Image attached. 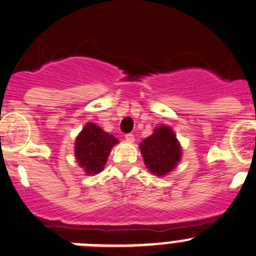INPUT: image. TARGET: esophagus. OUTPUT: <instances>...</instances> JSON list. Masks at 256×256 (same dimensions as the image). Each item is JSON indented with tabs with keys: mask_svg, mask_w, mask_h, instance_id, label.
<instances>
[{
	"mask_svg": "<svg viewBox=\"0 0 256 256\" xmlns=\"http://www.w3.org/2000/svg\"><path fill=\"white\" fill-rule=\"evenodd\" d=\"M126 140H128V142H133V140H134V136H133L132 133H128V134H126Z\"/></svg>",
	"mask_w": 256,
	"mask_h": 256,
	"instance_id": "esophagus-1",
	"label": "esophagus"
}]
</instances>
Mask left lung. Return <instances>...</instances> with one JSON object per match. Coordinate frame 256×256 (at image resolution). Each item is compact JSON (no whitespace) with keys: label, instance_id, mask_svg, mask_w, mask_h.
I'll list each match as a JSON object with an SVG mask.
<instances>
[{"label":"left lung","instance_id":"8db88e82","mask_svg":"<svg viewBox=\"0 0 256 256\" xmlns=\"http://www.w3.org/2000/svg\"><path fill=\"white\" fill-rule=\"evenodd\" d=\"M146 167L157 176L170 174L181 160L182 150L174 130L167 126H158L153 134L140 144Z\"/></svg>","mask_w":256,"mask_h":256}]
</instances>
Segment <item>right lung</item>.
I'll return each instance as SVG.
<instances>
[{
	"instance_id": "1",
	"label": "right lung",
	"mask_w": 256,
	"mask_h": 256,
	"mask_svg": "<svg viewBox=\"0 0 256 256\" xmlns=\"http://www.w3.org/2000/svg\"><path fill=\"white\" fill-rule=\"evenodd\" d=\"M114 136L104 132L100 126L88 123L75 140V157L86 174L103 171L112 148L118 143Z\"/></svg>"
}]
</instances>
